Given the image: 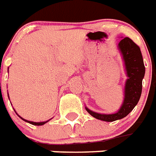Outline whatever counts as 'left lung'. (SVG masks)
I'll use <instances>...</instances> for the list:
<instances>
[{"mask_svg": "<svg viewBox=\"0 0 156 156\" xmlns=\"http://www.w3.org/2000/svg\"><path fill=\"white\" fill-rule=\"evenodd\" d=\"M118 49L122 55L128 78L125 84L124 101L122 106L117 113L112 114L96 113L85 107L89 114L97 119L105 122H113L125 118L133 110L141 97L145 66L140 48L130 38L126 37L118 43Z\"/></svg>", "mask_w": 156, "mask_h": 156, "instance_id": "1", "label": "left lung"}]
</instances>
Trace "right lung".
Instances as JSON below:
<instances>
[{"instance_id":"1","label":"right lung","mask_w":156,"mask_h":156,"mask_svg":"<svg viewBox=\"0 0 156 156\" xmlns=\"http://www.w3.org/2000/svg\"><path fill=\"white\" fill-rule=\"evenodd\" d=\"M8 97H9V94H8ZM14 111H15V110H14ZM17 115H18V114H17ZM18 117L22 118V120L25 121V122H27L30 123V124H32V125H34V126H43V125H44L45 123H47V122H49V120H48V121H46V122H30V121L26 120V119H24V118H22V117H20L19 115H18Z\"/></svg>"}]
</instances>
